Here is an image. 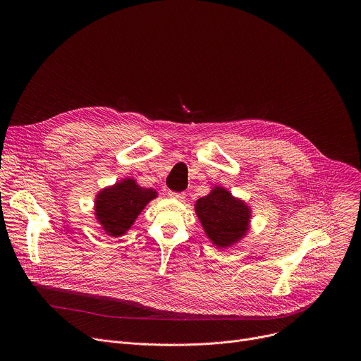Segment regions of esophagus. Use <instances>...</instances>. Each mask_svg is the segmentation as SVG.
Segmentation results:
<instances>
[{
	"label": "esophagus",
	"mask_w": 361,
	"mask_h": 361,
	"mask_svg": "<svg viewBox=\"0 0 361 361\" xmlns=\"http://www.w3.org/2000/svg\"><path fill=\"white\" fill-rule=\"evenodd\" d=\"M169 197L176 198V200H183L184 198V192H176V191H169Z\"/></svg>",
	"instance_id": "1"
}]
</instances>
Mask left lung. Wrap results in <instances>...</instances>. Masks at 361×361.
Masks as SVG:
<instances>
[{
    "instance_id": "left-lung-1",
    "label": "left lung",
    "mask_w": 361,
    "mask_h": 361,
    "mask_svg": "<svg viewBox=\"0 0 361 361\" xmlns=\"http://www.w3.org/2000/svg\"><path fill=\"white\" fill-rule=\"evenodd\" d=\"M195 213L209 238L217 247H230L245 235L250 223V209L234 198L226 188L213 191L195 201Z\"/></svg>"
}]
</instances>
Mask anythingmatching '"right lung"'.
I'll return each mask as SVG.
<instances>
[{"label":"right lung","instance_id":"add662e5","mask_svg":"<svg viewBox=\"0 0 361 361\" xmlns=\"http://www.w3.org/2000/svg\"><path fill=\"white\" fill-rule=\"evenodd\" d=\"M157 197L151 188H142L131 178L102 190L95 198V216L109 235H123L135 221L147 202Z\"/></svg>","mask_w":361,"mask_h":361}]
</instances>
